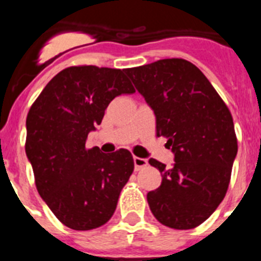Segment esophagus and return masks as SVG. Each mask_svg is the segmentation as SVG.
<instances>
[{"label":"esophagus","mask_w":261,"mask_h":261,"mask_svg":"<svg viewBox=\"0 0 261 261\" xmlns=\"http://www.w3.org/2000/svg\"><path fill=\"white\" fill-rule=\"evenodd\" d=\"M133 162H135V170L138 171V170H141V168L146 167L147 166V161L144 158H140V156H135L133 158Z\"/></svg>","instance_id":"1"}]
</instances>
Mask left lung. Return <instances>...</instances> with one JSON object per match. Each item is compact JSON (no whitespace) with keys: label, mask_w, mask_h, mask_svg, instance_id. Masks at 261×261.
I'll return each instance as SVG.
<instances>
[{"label":"left lung","mask_w":261,"mask_h":261,"mask_svg":"<svg viewBox=\"0 0 261 261\" xmlns=\"http://www.w3.org/2000/svg\"><path fill=\"white\" fill-rule=\"evenodd\" d=\"M156 117V137L167 138L175 154L171 168L149 161L162 184L147 193L151 213L162 225L195 229L225 197L238 140L230 110L192 62L163 59L126 69Z\"/></svg>","instance_id":"obj_1"}]
</instances>
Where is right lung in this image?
<instances>
[{
  "mask_svg": "<svg viewBox=\"0 0 261 261\" xmlns=\"http://www.w3.org/2000/svg\"><path fill=\"white\" fill-rule=\"evenodd\" d=\"M126 69L69 66L57 73L32 103L26 120V154L36 190L57 220L86 231L105 225L135 170L132 154L87 149L111 100L133 94Z\"/></svg>",
  "mask_w": 261,
  "mask_h": 261,
  "instance_id": "right-lung-1",
  "label": "right lung"
}]
</instances>
